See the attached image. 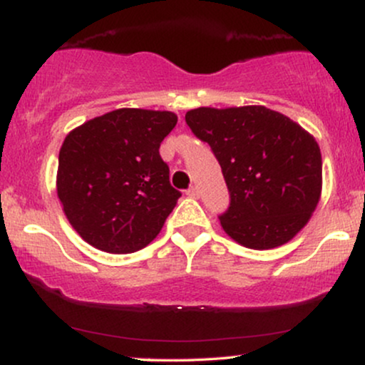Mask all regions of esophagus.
Returning a JSON list of instances; mask_svg holds the SVG:
<instances>
[{
    "label": "esophagus",
    "mask_w": 365,
    "mask_h": 365,
    "mask_svg": "<svg viewBox=\"0 0 365 365\" xmlns=\"http://www.w3.org/2000/svg\"><path fill=\"white\" fill-rule=\"evenodd\" d=\"M186 195L190 196V197H200V195H201V192H200V187H197V186H191L190 190L186 191Z\"/></svg>",
    "instance_id": "obj_1"
}]
</instances>
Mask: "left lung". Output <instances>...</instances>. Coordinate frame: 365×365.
<instances>
[{
  "mask_svg": "<svg viewBox=\"0 0 365 365\" xmlns=\"http://www.w3.org/2000/svg\"><path fill=\"white\" fill-rule=\"evenodd\" d=\"M186 123L222 168L230 205L218 218L233 240L274 249L308 223L322 195V154L307 130L265 106L196 108Z\"/></svg>",
  "mask_w": 365,
  "mask_h": 365,
  "instance_id": "left-lung-1",
  "label": "left lung"
}]
</instances>
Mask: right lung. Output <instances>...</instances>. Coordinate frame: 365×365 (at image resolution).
<instances>
[{"instance_id":"1","label":"right lung","mask_w":365,"mask_h":365,"mask_svg":"<svg viewBox=\"0 0 365 365\" xmlns=\"http://www.w3.org/2000/svg\"><path fill=\"white\" fill-rule=\"evenodd\" d=\"M175 123L170 111L120 108L67 135L58 152L57 196L89 245L132 254L159 235L181 197L159 154Z\"/></svg>"}]
</instances>
